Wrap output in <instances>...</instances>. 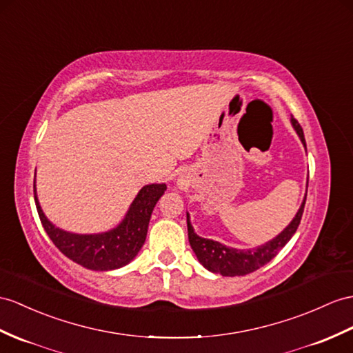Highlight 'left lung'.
<instances>
[{"label":"left lung","mask_w":353,"mask_h":353,"mask_svg":"<svg viewBox=\"0 0 353 353\" xmlns=\"http://www.w3.org/2000/svg\"><path fill=\"white\" fill-rule=\"evenodd\" d=\"M290 123L294 125L295 132L298 133L301 142H303L305 147L304 132L303 128H301L299 123L294 117L290 118ZM305 199H307V194L304 197L303 203L299 206L296 216L289 223V226L276 238H272L271 241L265 243L261 247L250 248V250H239V248L226 247L217 241H212V239L202 238L197 234H194V229L190 223V216L187 214L188 241H190V245L197 257V261H199L208 271L214 274H220L223 277L245 276V274H250L256 270L262 268L263 265L268 263L272 257H276L281 248L290 241V238L294 236V234L299 226L301 217H303Z\"/></svg>","instance_id":"obj_1"}]
</instances>
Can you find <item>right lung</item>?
<instances>
[{
	"label": "right lung",
	"mask_w": 353,
	"mask_h": 353,
	"mask_svg": "<svg viewBox=\"0 0 353 353\" xmlns=\"http://www.w3.org/2000/svg\"><path fill=\"white\" fill-rule=\"evenodd\" d=\"M166 190V184H150L141 188L128 208L124 220L114 229L101 234H72L57 228L43 212L36 193L34 201L46 234L68 259L92 271H110L132 262L147 238L148 225L154 206Z\"/></svg>",
	"instance_id": "obj_1"
}]
</instances>
